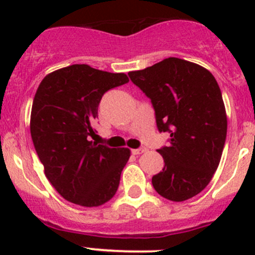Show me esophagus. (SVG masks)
I'll list each match as a JSON object with an SVG mask.
<instances>
[{
	"instance_id": "esophagus-1",
	"label": "esophagus",
	"mask_w": 255,
	"mask_h": 255,
	"mask_svg": "<svg viewBox=\"0 0 255 255\" xmlns=\"http://www.w3.org/2000/svg\"><path fill=\"white\" fill-rule=\"evenodd\" d=\"M148 149L145 148V146H142V148H138V149H133V154H135V155H139V154H143L144 151H146Z\"/></svg>"
}]
</instances>
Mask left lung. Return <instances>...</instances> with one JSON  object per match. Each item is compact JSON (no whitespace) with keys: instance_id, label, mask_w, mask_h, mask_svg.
Masks as SVG:
<instances>
[{"instance_id":"left-lung-1","label":"left lung","mask_w":255,"mask_h":255,"mask_svg":"<svg viewBox=\"0 0 255 255\" xmlns=\"http://www.w3.org/2000/svg\"><path fill=\"white\" fill-rule=\"evenodd\" d=\"M128 75L150 99L159 132L170 133L169 145L158 149L164 168L151 177L154 189L175 202L196 196L217 170L227 134L217 81L207 69L179 58Z\"/></svg>"}]
</instances>
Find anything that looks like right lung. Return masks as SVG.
Wrapping results in <instances>:
<instances>
[{
  "label": "right lung",
  "instance_id": "1",
  "mask_svg": "<svg viewBox=\"0 0 255 255\" xmlns=\"http://www.w3.org/2000/svg\"><path fill=\"white\" fill-rule=\"evenodd\" d=\"M129 81L123 73L75 64L48 74L30 113V135L44 174L69 202L101 206L115 196L128 148L92 142V128L105 92Z\"/></svg>",
  "mask_w": 255,
  "mask_h": 255
}]
</instances>
